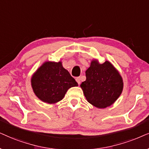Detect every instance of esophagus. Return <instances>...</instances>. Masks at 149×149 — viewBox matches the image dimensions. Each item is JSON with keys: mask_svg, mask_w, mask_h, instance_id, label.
Listing matches in <instances>:
<instances>
[{"mask_svg": "<svg viewBox=\"0 0 149 149\" xmlns=\"http://www.w3.org/2000/svg\"><path fill=\"white\" fill-rule=\"evenodd\" d=\"M76 82H78V84L80 85V82H81V81H80V78H76Z\"/></svg>", "mask_w": 149, "mask_h": 149, "instance_id": "obj_1", "label": "esophagus"}]
</instances>
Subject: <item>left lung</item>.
Listing matches in <instances>:
<instances>
[{"label":"left lung","instance_id":"obj_1","mask_svg":"<svg viewBox=\"0 0 149 149\" xmlns=\"http://www.w3.org/2000/svg\"><path fill=\"white\" fill-rule=\"evenodd\" d=\"M86 77L80 87L88 102L96 108H106L111 106L121 94L122 77L108 61L100 64L96 59L93 60L86 71Z\"/></svg>","mask_w":149,"mask_h":149}]
</instances>
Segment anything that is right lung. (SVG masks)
Here are the masks:
<instances>
[{
    "mask_svg": "<svg viewBox=\"0 0 149 149\" xmlns=\"http://www.w3.org/2000/svg\"><path fill=\"white\" fill-rule=\"evenodd\" d=\"M31 86L39 100L55 104L63 100L69 88L78 84L61 61H46L33 75Z\"/></svg>",
    "mask_w": 149,
    "mask_h": 149,
    "instance_id": "1",
    "label": "right lung"
}]
</instances>
